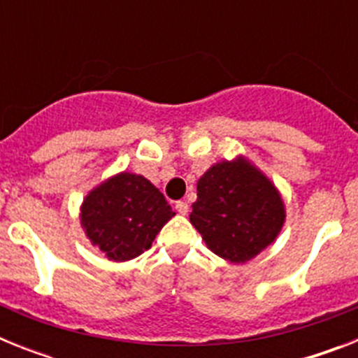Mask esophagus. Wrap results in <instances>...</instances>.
I'll return each mask as SVG.
<instances>
[{
  "label": "esophagus",
  "mask_w": 358,
  "mask_h": 358,
  "mask_svg": "<svg viewBox=\"0 0 358 358\" xmlns=\"http://www.w3.org/2000/svg\"><path fill=\"white\" fill-rule=\"evenodd\" d=\"M176 210L179 211V213H181V215H186V213H188V210H189L188 202L177 201V202H176Z\"/></svg>",
  "instance_id": "34e87169"
}]
</instances>
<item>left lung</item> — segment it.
<instances>
[{
  "label": "left lung",
  "mask_w": 358,
  "mask_h": 358,
  "mask_svg": "<svg viewBox=\"0 0 358 358\" xmlns=\"http://www.w3.org/2000/svg\"><path fill=\"white\" fill-rule=\"evenodd\" d=\"M189 215L215 255L233 264L255 258L280 233L285 210L271 181L243 159L211 166L197 182Z\"/></svg>",
  "instance_id": "8db88e82"
}]
</instances>
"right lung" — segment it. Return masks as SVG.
<instances>
[{
  "mask_svg": "<svg viewBox=\"0 0 358 358\" xmlns=\"http://www.w3.org/2000/svg\"><path fill=\"white\" fill-rule=\"evenodd\" d=\"M173 215L150 181L123 172L85 197L80 220L93 245L109 260L125 262L147 251Z\"/></svg>",
  "mask_w": 358,
  "mask_h": 358,
  "instance_id": "obj_1",
  "label": "right lung"
}]
</instances>
